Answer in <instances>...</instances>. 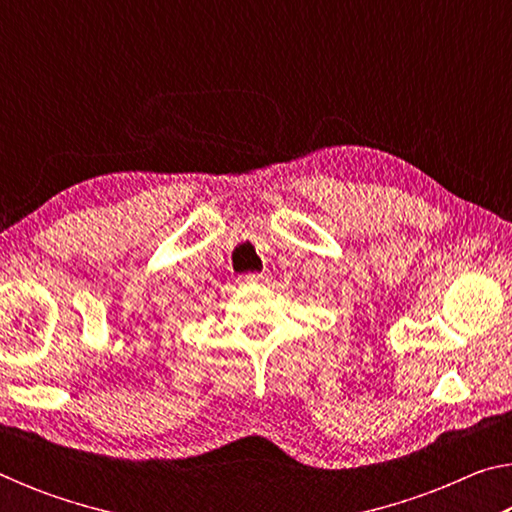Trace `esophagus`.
Returning a JSON list of instances; mask_svg holds the SVG:
<instances>
[{
  "label": "esophagus",
  "mask_w": 512,
  "mask_h": 512,
  "mask_svg": "<svg viewBox=\"0 0 512 512\" xmlns=\"http://www.w3.org/2000/svg\"><path fill=\"white\" fill-rule=\"evenodd\" d=\"M264 277H266L264 273H257V271H255V273H246V275H244V282H250V284L264 282Z\"/></svg>",
  "instance_id": "34e87169"
}]
</instances>
